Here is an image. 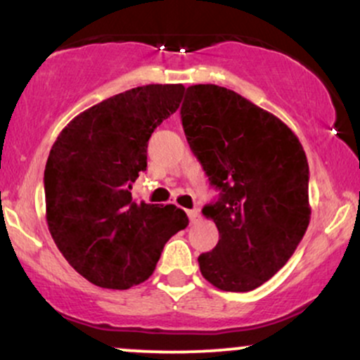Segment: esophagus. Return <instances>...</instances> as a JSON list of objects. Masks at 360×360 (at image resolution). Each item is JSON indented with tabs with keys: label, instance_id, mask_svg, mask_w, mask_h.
I'll return each instance as SVG.
<instances>
[{
	"label": "esophagus",
	"instance_id": "esophagus-1",
	"mask_svg": "<svg viewBox=\"0 0 360 360\" xmlns=\"http://www.w3.org/2000/svg\"><path fill=\"white\" fill-rule=\"evenodd\" d=\"M186 213H188V218H189V221H191V223L198 221V220H200V217H201L198 210H188V212H186Z\"/></svg>",
	"mask_w": 360,
	"mask_h": 360
}]
</instances>
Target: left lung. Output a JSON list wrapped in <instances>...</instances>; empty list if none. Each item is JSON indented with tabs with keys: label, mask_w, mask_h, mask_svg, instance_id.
<instances>
[{
	"label": "left lung",
	"mask_w": 360,
	"mask_h": 360,
	"mask_svg": "<svg viewBox=\"0 0 360 360\" xmlns=\"http://www.w3.org/2000/svg\"><path fill=\"white\" fill-rule=\"evenodd\" d=\"M181 118L189 147L220 189L203 214L213 250L198 257L221 291L247 292L278 272L308 229V160L295 131L269 111L217 84L186 89Z\"/></svg>",
	"instance_id": "left-lung-1"
}]
</instances>
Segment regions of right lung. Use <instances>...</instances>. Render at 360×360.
<instances>
[{
    "mask_svg": "<svg viewBox=\"0 0 360 360\" xmlns=\"http://www.w3.org/2000/svg\"><path fill=\"white\" fill-rule=\"evenodd\" d=\"M183 84H147L91 106L60 131L44 172L45 217L57 249L82 278L128 289L152 276L164 245L188 226L174 205L137 203L152 131L183 100Z\"/></svg>",
    "mask_w": 360,
    "mask_h": 360,
    "instance_id": "right-lung-1",
    "label": "right lung"
}]
</instances>
